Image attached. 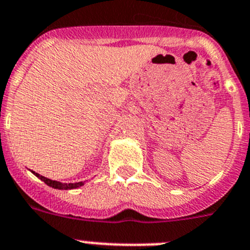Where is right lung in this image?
Instances as JSON below:
<instances>
[{"label": "right lung", "instance_id": "right-lung-1", "mask_svg": "<svg viewBox=\"0 0 250 250\" xmlns=\"http://www.w3.org/2000/svg\"><path fill=\"white\" fill-rule=\"evenodd\" d=\"M33 172V170H32ZM33 174L35 175V177L39 178L40 180H42V182L45 183L46 185H49V187L54 188V189H59V190H68V189H76V188H80L82 187L83 184H84V182H78V183H61V182H56V180H51V179H47V178L42 177V175L38 174V173L33 172Z\"/></svg>", "mask_w": 250, "mask_h": 250}]
</instances>
